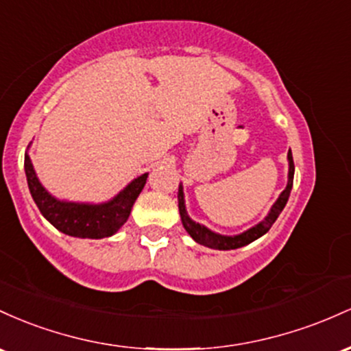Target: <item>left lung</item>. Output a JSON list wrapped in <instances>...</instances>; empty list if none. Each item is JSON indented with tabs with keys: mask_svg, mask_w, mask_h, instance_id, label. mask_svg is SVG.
<instances>
[{
	"mask_svg": "<svg viewBox=\"0 0 351 351\" xmlns=\"http://www.w3.org/2000/svg\"><path fill=\"white\" fill-rule=\"evenodd\" d=\"M287 157H289V182H287L285 191H283L282 194L278 195L277 202L271 206L269 215H267V217L263 219L262 222H258L255 227H252V228H249V230L242 232V234H239V235L215 234V232H212L210 228L200 226V223L194 222V220L189 217L187 210H186V202H184L182 184H180L179 194H177V197H179V212H180V219H182V226L187 230V234L191 235V237L194 239L197 243H200V245L210 247V249H215V250L239 249V247L247 245V243L254 242V240L262 237L263 234H267V232L270 230V227L274 226V222L277 220L278 215H280L283 207H285L287 200H289V197H290V191H292V186H293L295 165H293L292 152L289 151V156H287Z\"/></svg>",
	"mask_w": 351,
	"mask_h": 351,
	"instance_id": "left-lung-1",
	"label": "left lung"
}]
</instances>
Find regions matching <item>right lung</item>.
Listing matches in <instances>:
<instances>
[{"label":"right lung","instance_id":"obj_1","mask_svg":"<svg viewBox=\"0 0 351 351\" xmlns=\"http://www.w3.org/2000/svg\"><path fill=\"white\" fill-rule=\"evenodd\" d=\"M25 172L31 197L45 219L62 234L80 239H104L116 234L128 222L134 202L147 180V174H143L108 202L82 204L66 202L51 195L39 182L27 152L25 154Z\"/></svg>","mask_w":351,"mask_h":351}]
</instances>
